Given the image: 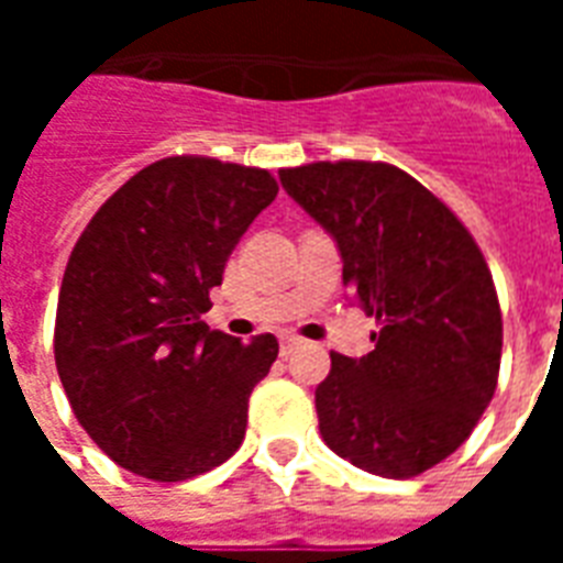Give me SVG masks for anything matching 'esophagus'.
I'll list each match as a JSON object with an SVG mask.
<instances>
[{
    "label": "esophagus",
    "instance_id": "obj_1",
    "mask_svg": "<svg viewBox=\"0 0 563 563\" xmlns=\"http://www.w3.org/2000/svg\"><path fill=\"white\" fill-rule=\"evenodd\" d=\"M295 347H300L298 335H280V353H283V356H289Z\"/></svg>",
    "mask_w": 563,
    "mask_h": 563
}]
</instances>
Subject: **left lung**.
Instances as JSON below:
<instances>
[{"label": "left lung", "mask_w": 563, "mask_h": 563, "mask_svg": "<svg viewBox=\"0 0 563 563\" xmlns=\"http://www.w3.org/2000/svg\"><path fill=\"white\" fill-rule=\"evenodd\" d=\"M283 189L333 236L374 351L330 353L316 388L327 446L362 471L411 479L455 453L497 388L503 316L488 263L453 210L397 166L280 169Z\"/></svg>", "instance_id": "8db88e82"}]
</instances>
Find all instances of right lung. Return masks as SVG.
<instances>
[{
    "label": "right lung",
    "mask_w": 563,
    "mask_h": 563,
    "mask_svg": "<svg viewBox=\"0 0 563 563\" xmlns=\"http://www.w3.org/2000/svg\"><path fill=\"white\" fill-rule=\"evenodd\" d=\"M265 169L166 157L101 203L66 263L55 365L75 418L125 471L184 482L236 453L247 397L277 360L201 316L230 251L274 201Z\"/></svg>",
    "instance_id": "obj_1"
}]
</instances>
